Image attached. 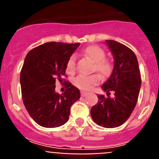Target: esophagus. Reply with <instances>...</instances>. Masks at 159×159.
Here are the masks:
<instances>
[{"mask_svg": "<svg viewBox=\"0 0 159 159\" xmlns=\"http://www.w3.org/2000/svg\"><path fill=\"white\" fill-rule=\"evenodd\" d=\"M88 92H81V96L82 97H84V96H86L87 95H88Z\"/></svg>", "mask_w": 159, "mask_h": 159, "instance_id": "esophagus-1", "label": "esophagus"}]
</instances>
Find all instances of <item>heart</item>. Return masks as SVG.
Returning <instances> with one entry per match:
<instances>
[{
  "label": "heart",
  "instance_id": "heart-1",
  "mask_svg": "<svg viewBox=\"0 0 159 159\" xmlns=\"http://www.w3.org/2000/svg\"><path fill=\"white\" fill-rule=\"evenodd\" d=\"M84 53L95 62L94 69L103 76H107L111 73L112 65L108 60H105L106 53L99 46L92 45L84 49ZM66 71L72 74L75 71V57L71 56L66 65ZM99 82V77L97 75H80L74 80V84L82 90H90Z\"/></svg>",
  "mask_w": 159,
  "mask_h": 159
}]
</instances>
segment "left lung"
I'll return each instance as SVG.
<instances>
[{"label":"left lung","mask_w":159,"mask_h":159,"mask_svg":"<svg viewBox=\"0 0 159 159\" xmlns=\"http://www.w3.org/2000/svg\"><path fill=\"white\" fill-rule=\"evenodd\" d=\"M114 57L111 75L102 85L107 98L98 95V103L91 109V116L95 123L106 128L121 126L127 121L137 103L141 75L135 54L128 47L112 40H106ZM115 92L114 98L109 96Z\"/></svg>","instance_id":"1"}]
</instances>
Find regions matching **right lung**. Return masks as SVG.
I'll return each instance as SVG.
<instances>
[{"label":"right lung","instance_id":"1","mask_svg":"<svg viewBox=\"0 0 159 159\" xmlns=\"http://www.w3.org/2000/svg\"><path fill=\"white\" fill-rule=\"evenodd\" d=\"M79 46L80 43L48 42L25 57L20 78L23 102L31 118L41 127L53 128L67 123L71 105L80 98V90L67 81L64 94L55 91L56 82H63L67 60Z\"/></svg>","mask_w":159,"mask_h":159}]
</instances>
